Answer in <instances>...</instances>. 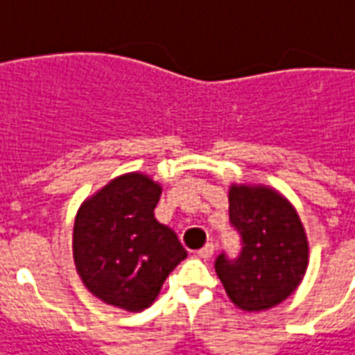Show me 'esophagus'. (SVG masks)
<instances>
[{
  "label": "esophagus",
  "mask_w": 355,
  "mask_h": 355,
  "mask_svg": "<svg viewBox=\"0 0 355 355\" xmlns=\"http://www.w3.org/2000/svg\"><path fill=\"white\" fill-rule=\"evenodd\" d=\"M213 252H215V246H213L211 243H207L206 246L204 248H200V250H198L197 252V255L200 259H209L213 255Z\"/></svg>",
  "instance_id": "obj_1"
}]
</instances>
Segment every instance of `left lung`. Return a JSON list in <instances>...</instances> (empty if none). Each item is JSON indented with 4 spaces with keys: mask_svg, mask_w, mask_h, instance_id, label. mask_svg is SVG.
Listing matches in <instances>:
<instances>
[{
    "mask_svg": "<svg viewBox=\"0 0 355 355\" xmlns=\"http://www.w3.org/2000/svg\"><path fill=\"white\" fill-rule=\"evenodd\" d=\"M230 224L241 239L237 257L215 259L227 297L248 312L266 310L290 295L308 264V243L297 211L268 187L232 186Z\"/></svg>",
    "mask_w": 355,
    "mask_h": 355,
    "instance_id": "8db88e82",
    "label": "left lung"
}]
</instances>
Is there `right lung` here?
I'll return each instance as SVG.
<instances>
[{"label": "right lung", "instance_id": "add662e5", "mask_svg": "<svg viewBox=\"0 0 355 355\" xmlns=\"http://www.w3.org/2000/svg\"><path fill=\"white\" fill-rule=\"evenodd\" d=\"M160 186L140 173L118 177L83 202L73 253L87 290L111 306L140 312L157 299L187 252L155 218Z\"/></svg>", "mask_w": 355, "mask_h": 355}]
</instances>
